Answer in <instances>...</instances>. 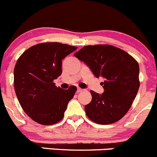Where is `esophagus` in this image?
<instances>
[{"label":"esophagus","instance_id":"34e87169","mask_svg":"<svg viewBox=\"0 0 157 157\" xmlns=\"http://www.w3.org/2000/svg\"><path fill=\"white\" fill-rule=\"evenodd\" d=\"M83 91H85V89H81V88H78L77 89V92H83Z\"/></svg>","mask_w":157,"mask_h":157}]
</instances>
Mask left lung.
Segmentation results:
<instances>
[{
  "label": "left lung",
  "instance_id": "left-lung-1",
  "mask_svg": "<svg viewBox=\"0 0 157 157\" xmlns=\"http://www.w3.org/2000/svg\"><path fill=\"white\" fill-rule=\"evenodd\" d=\"M74 56L89 66L95 77L104 78L103 93L90 91L92 101L85 106L88 117L102 125L122 119L140 88L138 62L125 51L109 44L85 46Z\"/></svg>",
  "mask_w": 157,
  "mask_h": 157
}]
</instances>
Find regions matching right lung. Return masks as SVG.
<instances>
[{
	"instance_id": "1",
	"label": "right lung",
	"mask_w": 157,
	"mask_h": 157,
	"mask_svg": "<svg viewBox=\"0 0 157 157\" xmlns=\"http://www.w3.org/2000/svg\"><path fill=\"white\" fill-rule=\"evenodd\" d=\"M77 47L59 42L41 43L20 56L14 70V84L21 106L34 121L52 125L62 120L77 88L67 90L53 82L62 75V59Z\"/></svg>"
}]
</instances>
